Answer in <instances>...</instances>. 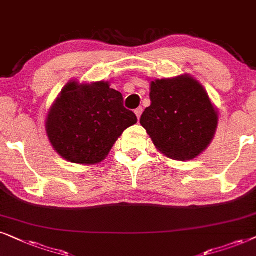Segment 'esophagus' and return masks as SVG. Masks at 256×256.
Returning <instances> with one entry per match:
<instances>
[{"label":"esophagus","instance_id":"34e87169","mask_svg":"<svg viewBox=\"0 0 256 256\" xmlns=\"http://www.w3.org/2000/svg\"><path fill=\"white\" fill-rule=\"evenodd\" d=\"M134 114H136V116H137V118H138V119L140 118V116H142V108H136V110H134Z\"/></svg>","mask_w":256,"mask_h":256}]
</instances>
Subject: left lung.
I'll use <instances>...</instances> for the list:
<instances>
[{
    "label": "left lung",
    "mask_w": 256,
    "mask_h": 256,
    "mask_svg": "<svg viewBox=\"0 0 256 256\" xmlns=\"http://www.w3.org/2000/svg\"><path fill=\"white\" fill-rule=\"evenodd\" d=\"M150 100L140 124L160 153L185 162L208 148L218 128L219 111L196 78L180 74L153 80Z\"/></svg>",
    "instance_id": "left-lung-1"
}]
</instances>
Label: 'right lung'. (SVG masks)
I'll list each match as a JSON object with an SVG mask.
<instances>
[{
	"label": "right lung",
	"instance_id": "1",
	"mask_svg": "<svg viewBox=\"0 0 256 256\" xmlns=\"http://www.w3.org/2000/svg\"><path fill=\"white\" fill-rule=\"evenodd\" d=\"M137 122L122 105V94L108 82L70 80L49 108L48 138L66 162L94 165L106 158L122 132Z\"/></svg>",
	"mask_w": 256,
	"mask_h": 256
}]
</instances>
